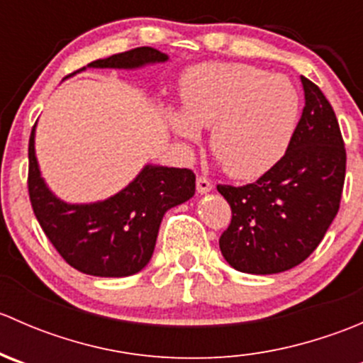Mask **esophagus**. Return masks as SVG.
<instances>
[{
	"label": "esophagus",
	"mask_w": 363,
	"mask_h": 363,
	"mask_svg": "<svg viewBox=\"0 0 363 363\" xmlns=\"http://www.w3.org/2000/svg\"><path fill=\"white\" fill-rule=\"evenodd\" d=\"M211 189H212V184L207 177L196 179V191H199L200 195H205V193H208Z\"/></svg>",
	"instance_id": "obj_1"
}]
</instances>
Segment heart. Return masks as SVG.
Wrapping results in <instances>:
<instances>
[{"label":"heart","mask_w":363,"mask_h":363,"mask_svg":"<svg viewBox=\"0 0 363 363\" xmlns=\"http://www.w3.org/2000/svg\"><path fill=\"white\" fill-rule=\"evenodd\" d=\"M182 108L164 119L181 140L196 144L211 128V149L233 179L267 174L286 152L300 96L284 75L242 63H205L181 80Z\"/></svg>","instance_id":"obj_1"}]
</instances>
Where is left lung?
I'll return each mask as SVG.
<instances>
[{
	"instance_id": "left-lung-1",
	"label": "left lung",
	"mask_w": 363,
	"mask_h": 363,
	"mask_svg": "<svg viewBox=\"0 0 363 363\" xmlns=\"http://www.w3.org/2000/svg\"><path fill=\"white\" fill-rule=\"evenodd\" d=\"M300 80L306 107L283 158L252 184L218 186L232 207L219 250L239 272L267 276L294 269L337 216L346 175L342 135L320 87Z\"/></svg>"
}]
</instances>
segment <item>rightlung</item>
<instances>
[{
    "label": "right lung",
    "instance_id": "add662e5",
    "mask_svg": "<svg viewBox=\"0 0 363 363\" xmlns=\"http://www.w3.org/2000/svg\"><path fill=\"white\" fill-rule=\"evenodd\" d=\"M164 61H168L167 54L152 47H138L93 61L79 72L86 68L137 69ZM35 131L36 124L29 137L28 189L47 239L79 272L98 277H126L140 272L155 252L164 212L195 195V174L188 168L149 163L116 195L91 203H68L57 199L42 177Z\"/></svg>",
    "mask_w": 363,
    "mask_h": 363
}]
</instances>
